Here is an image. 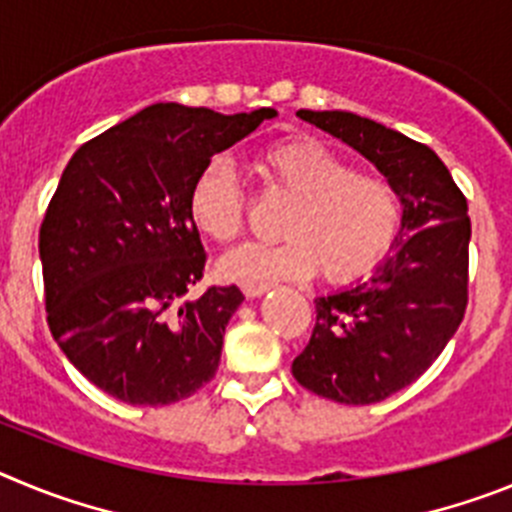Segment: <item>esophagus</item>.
<instances>
[{
    "label": "esophagus",
    "instance_id": "34e87169",
    "mask_svg": "<svg viewBox=\"0 0 512 512\" xmlns=\"http://www.w3.org/2000/svg\"><path fill=\"white\" fill-rule=\"evenodd\" d=\"M242 290H245L247 298H257V296H262V293H267V290H270V283H245V285H242Z\"/></svg>",
    "mask_w": 512,
    "mask_h": 512
}]
</instances>
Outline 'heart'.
<instances>
[{"label": "heart", "instance_id": "1", "mask_svg": "<svg viewBox=\"0 0 512 512\" xmlns=\"http://www.w3.org/2000/svg\"><path fill=\"white\" fill-rule=\"evenodd\" d=\"M255 170L273 193L290 199L280 216L278 242H252L229 252L219 270L242 283L298 280L321 270L329 283L365 275L393 245L400 199L377 170L352 160L316 137L293 135L267 142ZM247 191L232 165L214 158L188 191L193 227L214 242H232L245 227Z\"/></svg>", "mask_w": 512, "mask_h": 512}]
</instances>
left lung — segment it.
<instances>
[{"instance_id": "obj_1", "label": "left lung", "mask_w": 512, "mask_h": 512, "mask_svg": "<svg viewBox=\"0 0 512 512\" xmlns=\"http://www.w3.org/2000/svg\"><path fill=\"white\" fill-rule=\"evenodd\" d=\"M303 122L365 155L398 191L403 219L370 280L316 298L311 342L293 377L321 398L380 403L416 382L467 311V199L431 147L352 112L301 109Z\"/></svg>"}]
</instances>
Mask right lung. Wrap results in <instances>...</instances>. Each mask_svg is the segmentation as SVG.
Wrapping results in <instances>:
<instances>
[{
	"mask_svg": "<svg viewBox=\"0 0 512 512\" xmlns=\"http://www.w3.org/2000/svg\"><path fill=\"white\" fill-rule=\"evenodd\" d=\"M275 109L153 104L73 153L40 227L48 326L86 380L130 405H170L216 375L237 285L199 298L206 252L188 191Z\"/></svg>",
	"mask_w": 512,
	"mask_h": 512,
	"instance_id": "add662e5",
	"label": "right lung"
}]
</instances>
